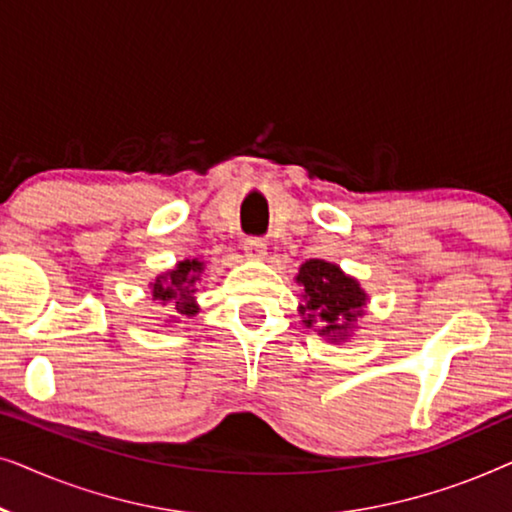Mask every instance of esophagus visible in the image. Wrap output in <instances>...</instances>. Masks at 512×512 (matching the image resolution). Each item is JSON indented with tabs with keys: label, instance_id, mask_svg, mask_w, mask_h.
Segmentation results:
<instances>
[{
	"label": "esophagus",
	"instance_id": "esophagus-1",
	"mask_svg": "<svg viewBox=\"0 0 512 512\" xmlns=\"http://www.w3.org/2000/svg\"><path fill=\"white\" fill-rule=\"evenodd\" d=\"M265 242L261 237H249V240H244V256L251 258V261H261L265 256Z\"/></svg>",
	"mask_w": 512,
	"mask_h": 512
}]
</instances>
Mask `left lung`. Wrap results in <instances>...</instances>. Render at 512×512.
<instances>
[{"mask_svg": "<svg viewBox=\"0 0 512 512\" xmlns=\"http://www.w3.org/2000/svg\"><path fill=\"white\" fill-rule=\"evenodd\" d=\"M296 282L303 286V305L298 307L303 324L317 326V333L331 342L349 340L368 300L361 284L321 258L300 265Z\"/></svg>", "mask_w": 512, "mask_h": 512, "instance_id": "8db88e82", "label": "left lung"}]
</instances>
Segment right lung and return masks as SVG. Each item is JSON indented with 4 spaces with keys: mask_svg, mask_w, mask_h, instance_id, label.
<instances>
[{
    "mask_svg": "<svg viewBox=\"0 0 512 512\" xmlns=\"http://www.w3.org/2000/svg\"><path fill=\"white\" fill-rule=\"evenodd\" d=\"M205 263L198 258H186L174 265V270H167L165 275H158L156 282L151 284V296L160 303L174 305V319H186L198 314V303H195V291Z\"/></svg>",
    "mask_w": 512,
    "mask_h": 512,
    "instance_id": "obj_1",
    "label": "right lung"
}]
</instances>
